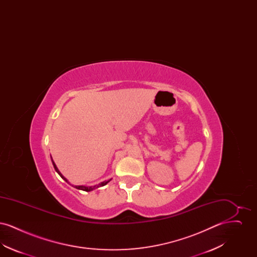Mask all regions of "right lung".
<instances>
[{
    "instance_id": "add662e5",
    "label": "right lung",
    "mask_w": 257,
    "mask_h": 257,
    "mask_svg": "<svg viewBox=\"0 0 257 257\" xmlns=\"http://www.w3.org/2000/svg\"><path fill=\"white\" fill-rule=\"evenodd\" d=\"M52 163H53V166H54V168H55V170L56 171L60 174V176H61V178L63 179V180H65L67 183H68V181H67V179L61 174L60 171L58 170V168H57V166H56V164L54 163V161L52 160ZM111 179H109V180H107V181H103V182H101L100 184H98V185H95V186H90V187H86V186H75V188L76 189H78V190H82V191H86V192H90V191H92V190H94V189H97L99 187H103V186H105L106 184L109 183Z\"/></svg>"
}]
</instances>
